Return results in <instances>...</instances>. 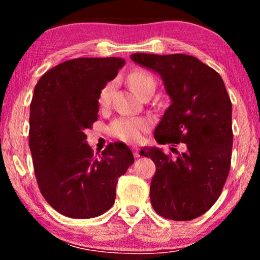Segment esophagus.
Masks as SVG:
<instances>
[{
  "instance_id": "34e87169",
  "label": "esophagus",
  "mask_w": 260,
  "mask_h": 260,
  "mask_svg": "<svg viewBox=\"0 0 260 260\" xmlns=\"http://www.w3.org/2000/svg\"><path fill=\"white\" fill-rule=\"evenodd\" d=\"M132 150H133V155H134L135 158H139L140 157V149H139V147L133 146V147H132Z\"/></svg>"
}]
</instances>
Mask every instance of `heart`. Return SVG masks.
<instances>
[{"instance_id": "1", "label": "heart", "mask_w": 260, "mask_h": 260, "mask_svg": "<svg viewBox=\"0 0 260 260\" xmlns=\"http://www.w3.org/2000/svg\"><path fill=\"white\" fill-rule=\"evenodd\" d=\"M127 82L131 86L136 94L140 95L144 89L148 87H155V79L150 74L144 71H136L131 72L127 77ZM113 90V83L108 82L100 93V104L107 105L111 99V94ZM149 122L143 118H129V117H121L118 119L113 120L112 124L110 125V133L114 138L119 139L125 142H136L141 139V135L144 131L148 128Z\"/></svg>"}]
</instances>
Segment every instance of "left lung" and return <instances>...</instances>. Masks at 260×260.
I'll list each match as a JSON object with an SVG mask.
<instances>
[{
	"label": "left lung",
	"instance_id": "obj_1",
	"mask_svg": "<svg viewBox=\"0 0 260 260\" xmlns=\"http://www.w3.org/2000/svg\"><path fill=\"white\" fill-rule=\"evenodd\" d=\"M131 59L159 74L170 96L155 140L173 147L183 143L184 149L177 159L157 147L140 151L156 165L151 205L162 218L192 220L215 203L230 173L232 103L225 83L218 72L193 56L138 52Z\"/></svg>",
	"mask_w": 260,
	"mask_h": 260
}]
</instances>
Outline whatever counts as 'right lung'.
<instances>
[{"label":"right lung","mask_w":260,"mask_h":260,"mask_svg":"<svg viewBox=\"0 0 260 260\" xmlns=\"http://www.w3.org/2000/svg\"><path fill=\"white\" fill-rule=\"evenodd\" d=\"M120 57L76 58L47 71L38 81L29 109V149L45 200L63 215L89 219L116 200L118 178L134 162L124 143L94 156L85 129L99 118L102 88L125 65Z\"/></svg>","instance_id":"obj_1"}]
</instances>
